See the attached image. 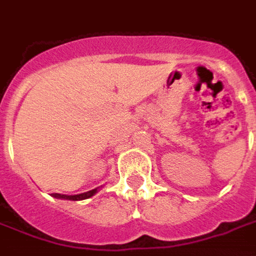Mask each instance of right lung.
<instances>
[{
	"mask_svg": "<svg viewBox=\"0 0 256 256\" xmlns=\"http://www.w3.org/2000/svg\"><path fill=\"white\" fill-rule=\"evenodd\" d=\"M98 188L93 189V190H89V192L79 193V194H62V193H50L53 198H66V200H84V198H89L92 196H94L97 193Z\"/></svg>",
	"mask_w": 256,
	"mask_h": 256,
	"instance_id": "obj_1",
	"label": "right lung"
}]
</instances>
